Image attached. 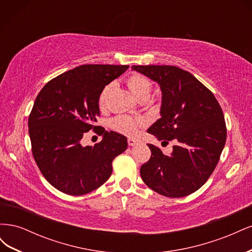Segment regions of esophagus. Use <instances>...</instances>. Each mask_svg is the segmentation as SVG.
I'll return each instance as SVG.
<instances>
[{"label": "esophagus", "mask_w": 252, "mask_h": 252, "mask_svg": "<svg viewBox=\"0 0 252 252\" xmlns=\"http://www.w3.org/2000/svg\"><path fill=\"white\" fill-rule=\"evenodd\" d=\"M139 141L135 139H128V145L129 146H134V145H138Z\"/></svg>", "instance_id": "34e87169"}]
</instances>
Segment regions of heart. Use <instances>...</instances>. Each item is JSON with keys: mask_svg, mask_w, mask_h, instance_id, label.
<instances>
[{"mask_svg": "<svg viewBox=\"0 0 252 252\" xmlns=\"http://www.w3.org/2000/svg\"><path fill=\"white\" fill-rule=\"evenodd\" d=\"M127 85H128V88L130 89L131 94L138 98L139 101L148 100L152 90V85L148 79L140 74H132L131 77L127 80ZM110 88H111V85L106 86L102 90L100 97H98V105H100L101 108H103L105 106L106 98H107ZM140 125H141L140 120H136L128 116H120L116 119H113L111 122V126L113 129H116L117 131L126 135L135 134L136 131H138Z\"/></svg>", "mask_w": 252, "mask_h": 252, "instance_id": "1", "label": "heart"}]
</instances>
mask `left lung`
Segmentation results:
<instances>
[{"instance_id":"obj_1","label":"left lung","mask_w":252,"mask_h":252,"mask_svg":"<svg viewBox=\"0 0 252 252\" xmlns=\"http://www.w3.org/2000/svg\"><path fill=\"white\" fill-rule=\"evenodd\" d=\"M157 82L162 91L161 118L147 130L158 141H175L170 155L148 144L151 157L141 166L143 182L168 196L191 194L209 179L226 142L222 108L211 91L175 66H131Z\"/></svg>"}]
</instances>
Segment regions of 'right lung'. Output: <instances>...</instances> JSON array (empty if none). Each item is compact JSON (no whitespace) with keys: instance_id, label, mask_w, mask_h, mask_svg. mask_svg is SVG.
<instances>
[{"instance_id":"1","label":"right lung","mask_w":252,"mask_h":252,"mask_svg":"<svg viewBox=\"0 0 252 252\" xmlns=\"http://www.w3.org/2000/svg\"><path fill=\"white\" fill-rule=\"evenodd\" d=\"M128 65H82L49 81L37 94L28 119L34 161L49 184L69 195L94 191L109 179L114 158L127 149V138L96 128L98 97ZM94 128L103 135L94 147H83Z\"/></svg>"}]
</instances>
